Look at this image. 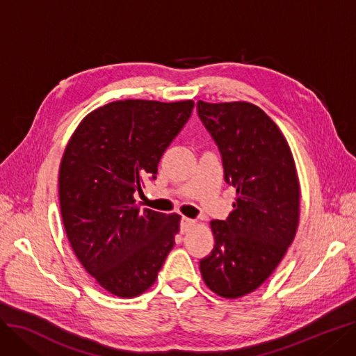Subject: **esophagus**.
<instances>
[{"label":"esophagus","mask_w":356,"mask_h":356,"mask_svg":"<svg viewBox=\"0 0 356 356\" xmlns=\"http://www.w3.org/2000/svg\"><path fill=\"white\" fill-rule=\"evenodd\" d=\"M193 227H195V220H191L188 217L181 218V221H180V232L181 233H188Z\"/></svg>","instance_id":"obj_1"}]
</instances>
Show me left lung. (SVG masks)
Wrapping results in <instances>:
<instances>
[{
    "label": "left lung",
    "instance_id": "left-lung-1",
    "mask_svg": "<svg viewBox=\"0 0 356 356\" xmlns=\"http://www.w3.org/2000/svg\"><path fill=\"white\" fill-rule=\"evenodd\" d=\"M198 115L216 140L225 180L236 188L233 211L213 220L214 249L200 268L222 298L254 292L280 264L299 225V180L280 129L245 101H198Z\"/></svg>",
    "mask_w": 356,
    "mask_h": 356
}]
</instances>
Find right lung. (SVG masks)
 <instances>
[{
	"instance_id": "1",
	"label": "right lung",
	"mask_w": 356,
	"mask_h": 356,
	"mask_svg": "<svg viewBox=\"0 0 356 356\" xmlns=\"http://www.w3.org/2000/svg\"><path fill=\"white\" fill-rule=\"evenodd\" d=\"M195 102L114 101L89 113L63 154L58 193L73 252L105 291L135 298L155 283L179 233V214L140 209L164 151Z\"/></svg>"
}]
</instances>
